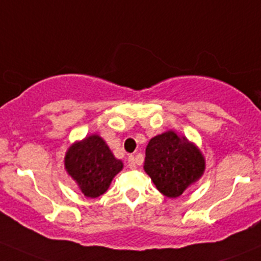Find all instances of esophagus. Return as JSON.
Listing matches in <instances>:
<instances>
[{"label":"esophagus","instance_id":"1","mask_svg":"<svg viewBox=\"0 0 261 261\" xmlns=\"http://www.w3.org/2000/svg\"><path fill=\"white\" fill-rule=\"evenodd\" d=\"M136 165H137V160H136V158L133 155H130L128 158V166L130 168V169H135Z\"/></svg>","mask_w":261,"mask_h":261}]
</instances>
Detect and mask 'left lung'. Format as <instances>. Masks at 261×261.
<instances>
[{"label": "left lung", "instance_id": "8db88e82", "mask_svg": "<svg viewBox=\"0 0 261 261\" xmlns=\"http://www.w3.org/2000/svg\"><path fill=\"white\" fill-rule=\"evenodd\" d=\"M145 172L166 197H178L205 170L201 151L173 130L155 136L146 147Z\"/></svg>", "mask_w": 261, "mask_h": 261}]
</instances>
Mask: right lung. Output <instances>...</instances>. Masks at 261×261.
<instances>
[{
    "label": "right lung",
    "mask_w": 261,
    "mask_h": 261,
    "mask_svg": "<svg viewBox=\"0 0 261 261\" xmlns=\"http://www.w3.org/2000/svg\"><path fill=\"white\" fill-rule=\"evenodd\" d=\"M65 169L84 196L95 198L108 191L113 178L123 169V163L100 136L91 135L69 147Z\"/></svg>",
    "instance_id": "obj_1"
}]
</instances>
